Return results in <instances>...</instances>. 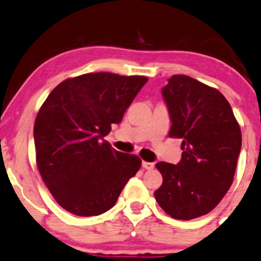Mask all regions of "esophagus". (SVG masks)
<instances>
[{"instance_id":"34e87169","label":"esophagus","mask_w":261,"mask_h":261,"mask_svg":"<svg viewBox=\"0 0 261 261\" xmlns=\"http://www.w3.org/2000/svg\"><path fill=\"white\" fill-rule=\"evenodd\" d=\"M142 167L145 170H151L153 169V163H147V161H142Z\"/></svg>"}]
</instances>
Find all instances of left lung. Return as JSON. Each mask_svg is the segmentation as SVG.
I'll list each match as a JSON object with an SVG mask.
<instances>
[{
  "label": "left lung",
  "instance_id": "1",
  "mask_svg": "<svg viewBox=\"0 0 261 261\" xmlns=\"http://www.w3.org/2000/svg\"><path fill=\"white\" fill-rule=\"evenodd\" d=\"M171 138L182 140L176 165L156 164L163 185L155 199L167 215L191 220L210 213L229 190L241 150L240 126L221 92L185 75L161 89Z\"/></svg>",
  "mask_w": 261,
  "mask_h": 261
}]
</instances>
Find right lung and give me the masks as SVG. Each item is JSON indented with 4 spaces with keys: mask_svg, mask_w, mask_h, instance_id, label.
Segmentation results:
<instances>
[{
    "mask_svg": "<svg viewBox=\"0 0 261 261\" xmlns=\"http://www.w3.org/2000/svg\"><path fill=\"white\" fill-rule=\"evenodd\" d=\"M146 82L144 76L86 73L61 82L46 98L34 127L37 167L65 210L106 213L139 171L138 156L116 151L103 138Z\"/></svg>",
    "mask_w": 261,
    "mask_h": 261,
    "instance_id": "add662e5",
    "label": "right lung"
}]
</instances>
